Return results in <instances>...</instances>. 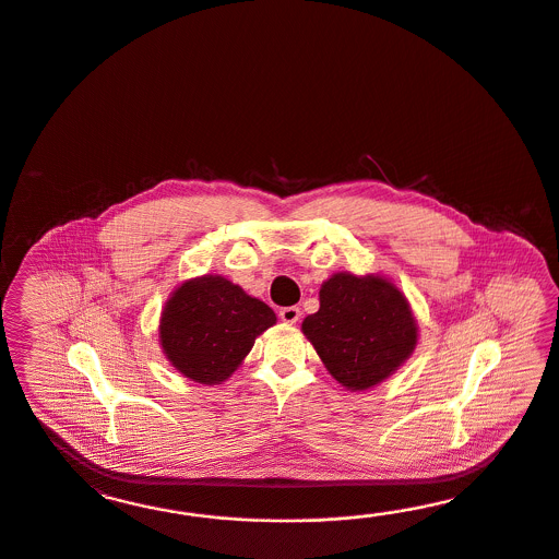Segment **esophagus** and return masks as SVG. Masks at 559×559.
<instances>
[{"instance_id":"1","label":"esophagus","mask_w":559,"mask_h":559,"mask_svg":"<svg viewBox=\"0 0 559 559\" xmlns=\"http://www.w3.org/2000/svg\"><path fill=\"white\" fill-rule=\"evenodd\" d=\"M278 318H281V322L285 323H297L299 322V318H301V309L299 307H283L281 311H278Z\"/></svg>"}]
</instances>
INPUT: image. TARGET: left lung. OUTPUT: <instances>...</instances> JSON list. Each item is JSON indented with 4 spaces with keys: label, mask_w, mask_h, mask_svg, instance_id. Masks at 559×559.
I'll use <instances>...</instances> for the list:
<instances>
[{
    "label": "left lung",
    "mask_w": 559,
    "mask_h": 559,
    "mask_svg": "<svg viewBox=\"0 0 559 559\" xmlns=\"http://www.w3.org/2000/svg\"><path fill=\"white\" fill-rule=\"evenodd\" d=\"M301 330L330 374L353 391L379 385L418 342L404 293L374 274H332L320 288V309L305 318Z\"/></svg>",
    "instance_id": "1"
}]
</instances>
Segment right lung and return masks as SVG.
<instances>
[{
  "label": "right lung",
  "instance_id": "obj_1",
  "mask_svg": "<svg viewBox=\"0 0 559 559\" xmlns=\"http://www.w3.org/2000/svg\"><path fill=\"white\" fill-rule=\"evenodd\" d=\"M274 323L276 316L264 301L223 276L204 274L171 293L159 320V344L176 371L217 385Z\"/></svg>",
  "mask_w": 559,
  "mask_h": 559
}]
</instances>
